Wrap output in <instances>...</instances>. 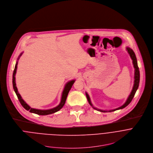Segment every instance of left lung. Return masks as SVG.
Returning <instances> with one entry per match:
<instances>
[{"label":"left lung","instance_id":"obj_1","mask_svg":"<svg viewBox=\"0 0 153 153\" xmlns=\"http://www.w3.org/2000/svg\"><path fill=\"white\" fill-rule=\"evenodd\" d=\"M126 50L127 51V52L128 53L130 58H131L132 59V63H133V67L134 68V84H133V88L131 90V91L130 94L129 95L128 97L127 98L126 102L123 105H121L120 107H118V108H114V109H112V110H101V109H99V108H96L94 106V105L92 104V103H91V100H90V98L88 95V94L85 91V95H86V97H87V99L88 100V102L89 103V104L93 108L98 110V111H100L101 112H111V111H116V110H120V109H123L124 108H125L126 107H127L130 102L131 101H132L133 97H134V95L136 92V91L139 87V81H140V72H139V68H138V66H137V58H136V55L134 52V51L129 47H126Z\"/></svg>","mask_w":153,"mask_h":153}]
</instances>
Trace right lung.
<instances>
[{
  "instance_id": "obj_1",
  "label": "right lung",
  "mask_w": 153,
  "mask_h": 153,
  "mask_svg": "<svg viewBox=\"0 0 153 153\" xmlns=\"http://www.w3.org/2000/svg\"><path fill=\"white\" fill-rule=\"evenodd\" d=\"M23 52H22L20 55L19 56L18 58H17V61L16 62V65H15V68L13 72V88L14 90L15 91V93L20 102V104H22V105L23 107V108H25L26 110L29 111V112L30 113H33L39 115H48V114H52L58 111H59L61 108H62L66 101V98L68 97V95L69 92V91L71 90V88H72L74 83L75 81V79H72L71 80L69 81H68V82L66 83L64 89L62 91V98H61V101L59 104L56 106L54 108H50V109H47V110H41V109H37V108H33L30 107L22 98L21 95H20V94L19 93L17 88L16 87V72H17V65H18V60L19 59L20 57L21 56V55H22Z\"/></svg>"
}]
</instances>
